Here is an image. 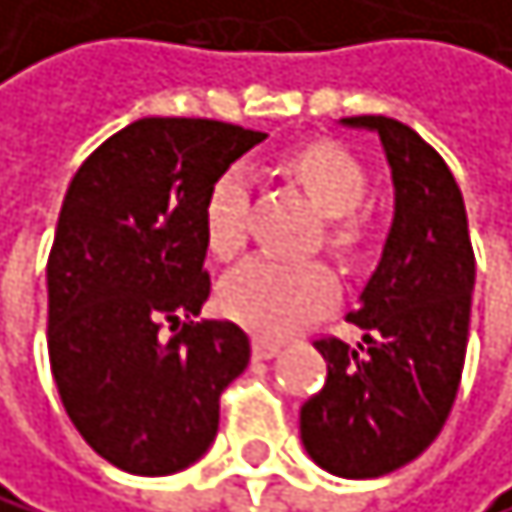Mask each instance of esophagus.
<instances>
[{
  "instance_id": "esophagus-1",
  "label": "esophagus",
  "mask_w": 512,
  "mask_h": 512,
  "mask_svg": "<svg viewBox=\"0 0 512 512\" xmlns=\"http://www.w3.org/2000/svg\"><path fill=\"white\" fill-rule=\"evenodd\" d=\"M277 352H280V343L264 340V336H258V340H254V359L267 362V359H273V355H277Z\"/></svg>"
}]
</instances>
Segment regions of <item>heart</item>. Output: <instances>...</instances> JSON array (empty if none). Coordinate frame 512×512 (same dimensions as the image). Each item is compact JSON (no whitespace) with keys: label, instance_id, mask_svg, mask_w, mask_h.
Masks as SVG:
<instances>
[{"label":"heart","instance_id":"obj_1","mask_svg":"<svg viewBox=\"0 0 512 512\" xmlns=\"http://www.w3.org/2000/svg\"><path fill=\"white\" fill-rule=\"evenodd\" d=\"M292 179H299L308 198L330 217V245L352 248L359 242V223L352 210L365 198V172L343 147L308 144L286 160ZM248 179L242 169H226L210 185L204 201V242L210 254L229 258L245 242ZM336 299V277L321 261H280L254 254L229 270L220 283V308L226 318L261 336H286Z\"/></svg>","mask_w":512,"mask_h":512}]
</instances>
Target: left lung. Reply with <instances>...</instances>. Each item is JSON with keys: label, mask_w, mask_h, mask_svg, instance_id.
Returning <instances> with one entry per match:
<instances>
[{"label": "left lung", "mask_w": 512, "mask_h": 512, "mask_svg": "<svg viewBox=\"0 0 512 512\" xmlns=\"http://www.w3.org/2000/svg\"><path fill=\"white\" fill-rule=\"evenodd\" d=\"M381 138L393 220L349 321L359 346L318 340L327 384L302 406L308 456L340 478H377L422 456L463 377L475 254L466 204L431 144L387 116L340 119Z\"/></svg>", "instance_id": "left-lung-1"}]
</instances>
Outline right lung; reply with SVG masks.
Returning a JSON list of instances; mask_svg holds the SVG:
<instances>
[{
    "mask_svg": "<svg viewBox=\"0 0 512 512\" xmlns=\"http://www.w3.org/2000/svg\"><path fill=\"white\" fill-rule=\"evenodd\" d=\"M264 131L138 119L75 172L46 264L49 365L71 425L106 463L172 475L207 453L220 393L248 368L242 327L198 318L204 201ZM172 323L179 334L159 333Z\"/></svg>",
    "mask_w": 512,
    "mask_h": 512,
    "instance_id": "add662e5",
    "label": "right lung"
}]
</instances>
